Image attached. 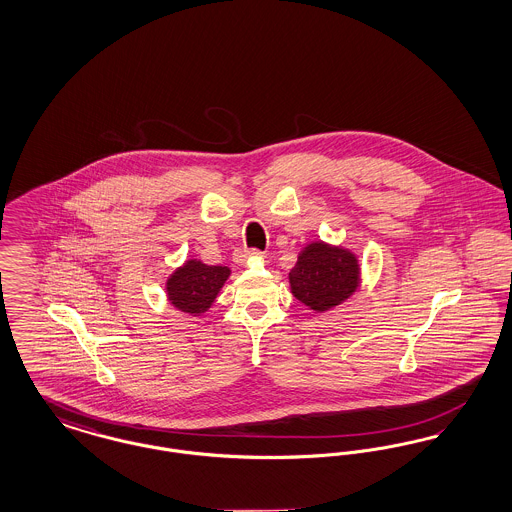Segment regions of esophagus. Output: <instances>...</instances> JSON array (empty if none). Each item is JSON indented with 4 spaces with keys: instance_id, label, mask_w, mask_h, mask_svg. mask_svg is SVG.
Instances as JSON below:
<instances>
[{
    "instance_id": "obj_1",
    "label": "esophagus",
    "mask_w": 512,
    "mask_h": 512,
    "mask_svg": "<svg viewBox=\"0 0 512 512\" xmlns=\"http://www.w3.org/2000/svg\"><path fill=\"white\" fill-rule=\"evenodd\" d=\"M261 253L259 251H255V249H251V251H240L238 255H236V263L238 265H247L251 259H257Z\"/></svg>"
}]
</instances>
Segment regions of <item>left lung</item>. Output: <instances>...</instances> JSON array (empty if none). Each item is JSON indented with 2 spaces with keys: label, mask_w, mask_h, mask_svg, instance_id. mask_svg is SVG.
Returning <instances> with one entry per match:
<instances>
[{
  "label": "left lung",
  "mask_w": 512,
  "mask_h": 512,
  "mask_svg": "<svg viewBox=\"0 0 512 512\" xmlns=\"http://www.w3.org/2000/svg\"><path fill=\"white\" fill-rule=\"evenodd\" d=\"M361 274L355 251L315 240L299 251L288 278L293 297L313 313L322 315L345 303L361 288Z\"/></svg>",
  "instance_id": "1"
}]
</instances>
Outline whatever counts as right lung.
<instances>
[{
  "label": "right lung",
  "instance_id": "obj_1",
  "mask_svg": "<svg viewBox=\"0 0 512 512\" xmlns=\"http://www.w3.org/2000/svg\"><path fill=\"white\" fill-rule=\"evenodd\" d=\"M230 272L224 265H205L194 257L186 259L165 280L167 301L180 313L201 317L217 301Z\"/></svg>",
  "mask_w": 512,
  "mask_h": 512
}]
</instances>
